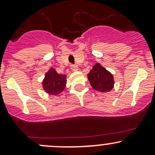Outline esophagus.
Masks as SVG:
<instances>
[{
  "label": "esophagus",
  "mask_w": 155,
  "mask_h": 155,
  "mask_svg": "<svg viewBox=\"0 0 155 155\" xmlns=\"http://www.w3.org/2000/svg\"><path fill=\"white\" fill-rule=\"evenodd\" d=\"M71 69L73 71H77L79 68H78L77 65H71Z\"/></svg>",
  "instance_id": "esophagus-1"
}]
</instances>
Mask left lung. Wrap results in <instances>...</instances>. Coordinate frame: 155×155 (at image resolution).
I'll return each mask as SVG.
<instances>
[{
  "label": "left lung",
  "instance_id": "8db88e82",
  "mask_svg": "<svg viewBox=\"0 0 155 155\" xmlns=\"http://www.w3.org/2000/svg\"><path fill=\"white\" fill-rule=\"evenodd\" d=\"M87 77L92 88L98 92H109L114 87L113 75L100 63L95 64L87 74Z\"/></svg>",
  "mask_w": 155,
  "mask_h": 155
}]
</instances>
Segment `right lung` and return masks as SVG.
Segmentation results:
<instances>
[{
  "mask_svg": "<svg viewBox=\"0 0 155 155\" xmlns=\"http://www.w3.org/2000/svg\"><path fill=\"white\" fill-rule=\"evenodd\" d=\"M66 85V75L58 74L54 68H51L46 73L42 81V87L47 93L51 95H59L65 90Z\"/></svg>",
  "mask_w": 155,
  "mask_h": 155,
  "instance_id": "1",
  "label": "right lung"
}]
</instances>
